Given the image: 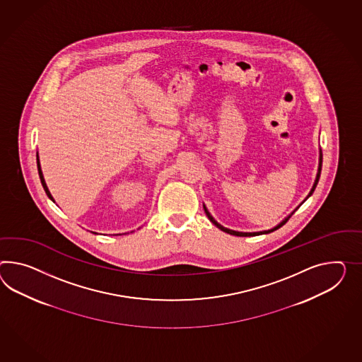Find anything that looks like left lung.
<instances>
[{
  "mask_svg": "<svg viewBox=\"0 0 362 362\" xmlns=\"http://www.w3.org/2000/svg\"><path fill=\"white\" fill-rule=\"evenodd\" d=\"M320 172H322V152H320V163H319V170H317V175H316V180H315V184H314V186H313V189H311V192H310V194H308V197L310 195L313 194L314 193V190H315L316 185H317V182H319V177H320ZM204 213H206V215H207V218L213 222V224H215L219 230H222V231L227 232V233H230V235H233V236H255V235H262V233H269V232H273L276 231V230H279V227H282L285 223L288 222V218L293 215H290V216H288L285 221H282V222L279 223V226H276L274 228H272V230H268V231H261V232H238V231H232V230H228V228H226V227H223V226H221L219 223L216 222L215 219H214L213 216L210 215V213L207 211V209L204 207Z\"/></svg>",
  "mask_w": 362,
  "mask_h": 362,
  "instance_id": "obj_1",
  "label": "left lung"
}]
</instances>
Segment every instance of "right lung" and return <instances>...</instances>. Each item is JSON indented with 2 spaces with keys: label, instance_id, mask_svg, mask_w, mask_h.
Here are the masks:
<instances>
[{
  "label": "right lung",
  "instance_id": "1",
  "mask_svg": "<svg viewBox=\"0 0 362 362\" xmlns=\"http://www.w3.org/2000/svg\"><path fill=\"white\" fill-rule=\"evenodd\" d=\"M37 172H39V177H40V182H42V185H43V189H45V192H46V194L48 195V198H51L52 201H54V198H52V195L51 193L48 192V187H47L46 182H45V178H43V173H42V169H40V165H39V158L37 156Z\"/></svg>",
  "mask_w": 362,
  "mask_h": 362
}]
</instances>
